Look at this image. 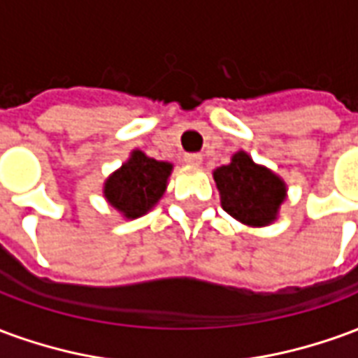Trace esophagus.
I'll use <instances>...</instances> for the list:
<instances>
[{
    "label": "esophagus",
    "instance_id": "1",
    "mask_svg": "<svg viewBox=\"0 0 358 358\" xmlns=\"http://www.w3.org/2000/svg\"><path fill=\"white\" fill-rule=\"evenodd\" d=\"M201 159L203 157L199 155V153H186V155H184V161H186L187 164H195V166L201 164Z\"/></svg>",
    "mask_w": 358,
    "mask_h": 358
}]
</instances>
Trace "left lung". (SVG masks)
Here are the masks:
<instances>
[{"label":"left lung","mask_w":358,"mask_h":358,"mask_svg":"<svg viewBox=\"0 0 358 358\" xmlns=\"http://www.w3.org/2000/svg\"><path fill=\"white\" fill-rule=\"evenodd\" d=\"M222 209L249 226H266L285 199V184L268 169L253 163L248 153H236L232 163L213 172Z\"/></svg>","instance_id":"left-lung-1"}]
</instances>
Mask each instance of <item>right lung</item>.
Returning <instances> with one entry per match:
<instances>
[{"label":"right lung","mask_w":358,"mask_h":358,"mask_svg":"<svg viewBox=\"0 0 358 358\" xmlns=\"http://www.w3.org/2000/svg\"><path fill=\"white\" fill-rule=\"evenodd\" d=\"M171 171V163L155 161L141 151H134L130 161L105 182L103 194L126 218L141 217L161 199Z\"/></svg>","instance_id":"right-lung-1"}]
</instances>
